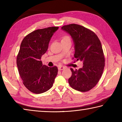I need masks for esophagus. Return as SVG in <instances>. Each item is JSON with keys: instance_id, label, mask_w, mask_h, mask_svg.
<instances>
[{"instance_id": "34e87169", "label": "esophagus", "mask_w": 122, "mask_h": 122, "mask_svg": "<svg viewBox=\"0 0 122 122\" xmlns=\"http://www.w3.org/2000/svg\"><path fill=\"white\" fill-rule=\"evenodd\" d=\"M64 69H65V67L64 66H59L58 67V69L59 71H62V70H63Z\"/></svg>"}]
</instances>
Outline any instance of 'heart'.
Wrapping results in <instances>:
<instances>
[{
	"label": "heart",
	"mask_w": 122,
	"mask_h": 122,
	"mask_svg": "<svg viewBox=\"0 0 122 122\" xmlns=\"http://www.w3.org/2000/svg\"><path fill=\"white\" fill-rule=\"evenodd\" d=\"M67 37H68V36H65L63 37V38H67Z\"/></svg>",
	"instance_id": "obj_1"
}]
</instances>
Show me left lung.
Returning <instances> with one entry per match:
<instances>
[{
    "label": "left lung",
    "mask_w": 122,
    "mask_h": 122,
    "mask_svg": "<svg viewBox=\"0 0 122 122\" xmlns=\"http://www.w3.org/2000/svg\"><path fill=\"white\" fill-rule=\"evenodd\" d=\"M61 29L73 39L74 58L76 61H83V64L78 70L71 68L72 75L68 79L69 85L79 92H88L98 83L104 68V55L101 41L94 32L79 25H67Z\"/></svg>",
    "instance_id": "1"
}]
</instances>
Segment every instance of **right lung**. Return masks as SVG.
<instances>
[{
	"instance_id": "add662e5",
	"label": "right lung",
	"mask_w": 122,
	"mask_h": 122,
	"mask_svg": "<svg viewBox=\"0 0 122 122\" xmlns=\"http://www.w3.org/2000/svg\"><path fill=\"white\" fill-rule=\"evenodd\" d=\"M59 27H49L30 33L21 43L16 65L23 84L30 92L41 94L51 88L57 74L56 66L43 65L41 58Z\"/></svg>"
}]
</instances>
